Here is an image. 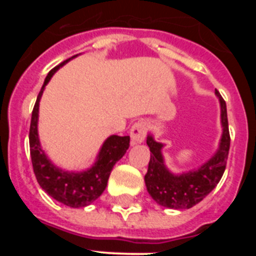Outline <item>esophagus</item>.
<instances>
[{
    "mask_svg": "<svg viewBox=\"0 0 256 256\" xmlns=\"http://www.w3.org/2000/svg\"><path fill=\"white\" fill-rule=\"evenodd\" d=\"M148 133V123L144 120L136 122L130 128V138L133 144H141Z\"/></svg>",
    "mask_w": 256,
    "mask_h": 256,
    "instance_id": "obj_1",
    "label": "esophagus"
}]
</instances>
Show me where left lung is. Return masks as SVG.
I'll list each match as a JSON object with an SVG mask.
<instances>
[{
  "mask_svg": "<svg viewBox=\"0 0 256 256\" xmlns=\"http://www.w3.org/2000/svg\"><path fill=\"white\" fill-rule=\"evenodd\" d=\"M220 102V122L223 133L216 152L196 170L173 174L164 164L162 150L164 144L156 142L151 134L148 136L146 144L151 155L144 183L151 198L159 205L169 209H190L206 198L220 180L226 170L230 151V130H228L227 106L223 97L216 90Z\"/></svg>",
  "mask_w": 256,
  "mask_h": 256,
  "instance_id": "1",
  "label": "left lung"
}]
</instances>
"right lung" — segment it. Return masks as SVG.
I'll return each mask as SVG.
<instances>
[{"mask_svg": "<svg viewBox=\"0 0 256 256\" xmlns=\"http://www.w3.org/2000/svg\"><path fill=\"white\" fill-rule=\"evenodd\" d=\"M73 56V58H76ZM73 58L62 61L60 65L55 66L47 74L44 83L38 94L37 101L32 112L30 130H29V146L33 170H34L37 182L44 192H47L52 198L70 208H84L92 204L96 198L101 196L108 186L115 162H119L130 148V136H110L105 142L100 152L97 155L96 162L91 168L83 172H66L58 168L52 164L40 148L38 137V110L40 101L47 83L56 70L61 68Z\"/></svg>", "mask_w": 256, "mask_h": 256, "instance_id": "obj_1", "label": "right lung"}]
</instances>
